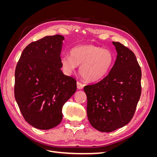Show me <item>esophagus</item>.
<instances>
[{"label": "esophagus", "mask_w": 157, "mask_h": 157, "mask_svg": "<svg viewBox=\"0 0 157 157\" xmlns=\"http://www.w3.org/2000/svg\"><path fill=\"white\" fill-rule=\"evenodd\" d=\"M77 89L82 90L84 87V84H82L81 82H77Z\"/></svg>", "instance_id": "obj_1"}]
</instances>
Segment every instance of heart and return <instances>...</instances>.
Masks as SVG:
<instances>
[{"label":"heart","mask_w":157,"mask_h":157,"mask_svg":"<svg viewBox=\"0 0 157 157\" xmlns=\"http://www.w3.org/2000/svg\"><path fill=\"white\" fill-rule=\"evenodd\" d=\"M114 55L107 49L92 44H83L74 47L70 56H61V63L66 73L71 74L80 65L79 73L90 82L98 81L104 78L111 69Z\"/></svg>","instance_id":"b5f03b06"}]
</instances>
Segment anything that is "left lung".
Returning a JSON list of instances; mask_svg holds the SVG:
<instances>
[{
  "instance_id": "1",
  "label": "left lung",
  "mask_w": 157,
  "mask_h": 157,
  "mask_svg": "<svg viewBox=\"0 0 157 157\" xmlns=\"http://www.w3.org/2000/svg\"><path fill=\"white\" fill-rule=\"evenodd\" d=\"M110 72L100 81L87 85V116L97 130L111 132L126 125L134 115L141 93V71L136 56L120 42Z\"/></svg>"
}]
</instances>
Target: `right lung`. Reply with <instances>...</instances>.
Here are the masks:
<instances>
[{
	"mask_svg": "<svg viewBox=\"0 0 157 157\" xmlns=\"http://www.w3.org/2000/svg\"><path fill=\"white\" fill-rule=\"evenodd\" d=\"M64 36H46L23 50L15 71L14 95L29 124L49 130L62 120V108L77 90V81L65 75L60 54Z\"/></svg>",
	"mask_w": 157,
	"mask_h": 157,
	"instance_id": "add662e5",
	"label": "right lung"
}]
</instances>
